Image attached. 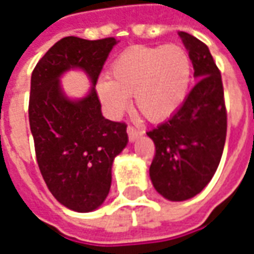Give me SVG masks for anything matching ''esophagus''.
<instances>
[{"instance_id":"1","label":"esophagus","mask_w":254,"mask_h":254,"mask_svg":"<svg viewBox=\"0 0 254 254\" xmlns=\"http://www.w3.org/2000/svg\"><path fill=\"white\" fill-rule=\"evenodd\" d=\"M127 136H129V141H130V143L138 140V138L141 137V134H143L140 130H137L136 127H127Z\"/></svg>"}]
</instances>
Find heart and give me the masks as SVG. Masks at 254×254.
<instances>
[{"label": "heart", "mask_w": 254, "mask_h": 254, "mask_svg": "<svg viewBox=\"0 0 254 254\" xmlns=\"http://www.w3.org/2000/svg\"><path fill=\"white\" fill-rule=\"evenodd\" d=\"M191 61L181 46H134L122 52L111 63L109 77L96 84V94L113 117L134 106L149 121H163L182 106L189 92Z\"/></svg>", "instance_id": "obj_1"}]
</instances>
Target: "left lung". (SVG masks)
I'll return each instance as SVG.
<instances>
[{"label": "left lung", "mask_w": 254, "mask_h": 254, "mask_svg": "<svg viewBox=\"0 0 254 254\" xmlns=\"http://www.w3.org/2000/svg\"><path fill=\"white\" fill-rule=\"evenodd\" d=\"M178 35L197 83L177 113L147 132L156 149L151 181L170 201L189 200L207 187L223 154L227 130L222 76L209 49L188 32Z\"/></svg>", "instance_id": "obj_1"}]
</instances>
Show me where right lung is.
<instances>
[{
	"mask_svg": "<svg viewBox=\"0 0 254 254\" xmlns=\"http://www.w3.org/2000/svg\"><path fill=\"white\" fill-rule=\"evenodd\" d=\"M118 41H87L66 36L36 64L31 76L28 117L38 166L49 190L64 207L91 212L105 202L111 167L127 144V125L106 120L96 94L99 73ZM78 68L91 88L83 98H69L61 77Z\"/></svg>",
	"mask_w": 254,
	"mask_h": 254,
	"instance_id": "right-lung-1",
	"label": "right lung"
}]
</instances>
